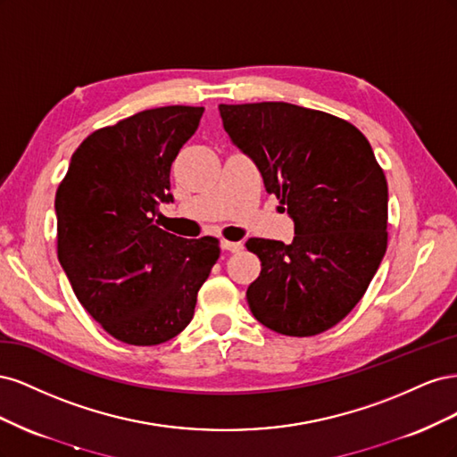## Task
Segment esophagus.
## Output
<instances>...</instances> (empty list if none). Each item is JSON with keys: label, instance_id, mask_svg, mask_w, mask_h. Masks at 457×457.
I'll use <instances>...</instances> for the list:
<instances>
[{"label": "esophagus", "instance_id": "1", "mask_svg": "<svg viewBox=\"0 0 457 457\" xmlns=\"http://www.w3.org/2000/svg\"><path fill=\"white\" fill-rule=\"evenodd\" d=\"M220 247H223V250H227V252H230V253H237V252H242V250H244V244H242V242L223 240V242H220Z\"/></svg>", "mask_w": 457, "mask_h": 457}]
</instances>
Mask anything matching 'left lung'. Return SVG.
<instances>
[{"mask_svg":"<svg viewBox=\"0 0 457 457\" xmlns=\"http://www.w3.org/2000/svg\"><path fill=\"white\" fill-rule=\"evenodd\" d=\"M232 143L295 223L292 244L250 238L261 261L245 297L282 336L311 337L347 316L386 250V179L353 123L289 103L219 104Z\"/></svg>","mask_w":457,"mask_h":457,"instance_id":"obj_1","label":"left lung"}]
</instances>
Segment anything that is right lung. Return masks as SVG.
I'll return each mask as SVG.
<instances>
[{
  "label": "right lung",
  "instance_id": "add662e5",
  "mask_svg": "<svg viewBox=\"0 0 457 457\" xmlns=\"http://www.w3.org/2000/svg\"><path fill=\"white\" fill-rule=\"evenodd\" d=\"M202 114V106L150 108L93 131L54 196L57 255L74 294L128 345L181 334L220 253L217 238L185 240L154 223L160 204L173 202L171 163Z\"/></svg>",
  "mask_w": 457,
  "mask_h": 457
}]
</instances>
